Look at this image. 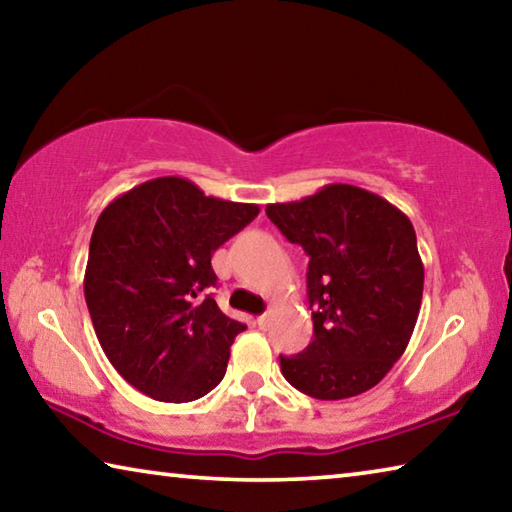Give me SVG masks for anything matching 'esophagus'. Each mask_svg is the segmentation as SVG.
Wrapping results in <instances>:
<instances>
[{"instance_id": "esophagus-1", "label": "esophagus", "mask_w": 512, "mask_h": 512, "mask_svg": "<svg viewBox=\"0 0 512 512\" xmlns=\"http://www.w3.org/2000/svg\"><path fill=\"white\" fill-rule=\"evenodd\" d=\"M268 318H271V316H268V311H264V314H262V316H257V325L264 329V327L268 325Z\"/></svg>"}]
</instances>
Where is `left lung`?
<instances>
[{
  "mask_svg": "<svg viewBox=\"0 0 512 512\" xmlns=\"http://www.w3.org/2000/svg\"><path fill=\"white\" fill-rule=\"evenodd\" d=\"M266 214L309 255L314 341L280 357L284 379L316 400L370 391L404 354L420 314L424 266L409 216L341 183L266 205Z\"/></svg>",
  "mask_w": 512,
  "mask_h": 512,
  "instance_id": "1",
  "label": "left lung"
}]
</instances>
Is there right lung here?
<instances>
[{
  "instance_id": "right-lung-1",
  "label": "right lung",
  "mask_w": 512,
  "mask_h": 512,
  "mask_svg": "<svg viewBox=\"0 0 512 512\" xmlns=\"http://www.w3.org/2000/svg\"><path fill=\"white\" fill-rule=\"evenodd\" d=\"M259 214V205L205 196L192 180L153 178L101 212L85 266V302L103 352L137 391L192 402L225 375L246 325L212 296V253Z\"/></svg>"
}]
</instances>
